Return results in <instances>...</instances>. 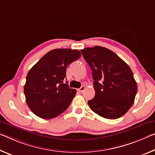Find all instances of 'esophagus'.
Masks as SVG:
<instances>
[{
    "instance_id": "34e87169",
    "label": "esophagus",
    "mask_w": 155,
    "mask_h": 155,
    "mask_svg": "<svg viewBox=\"0 0 155 155\" xmlns=\"http://www.w3.org/2000/svg\"><path fill=\"white\" fill-rule=\"evenodd\" d=\"M85 89V86H81V87L79 89H78V92H83V90H84Z\"/></svg>"
}]
</instances>
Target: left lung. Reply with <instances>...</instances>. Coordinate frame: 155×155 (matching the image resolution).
I'll return each mask as SVG.
<instances>
[{
	"instance_id": "1",
	"label": "left lung",
	"mask_w": 155,
	"mask_h": 155,
	"mask_svg": "<svg viewBox=\"0 0 155 155\" xmlns=\"http://www.w3.org/2000/svg\"><path fill=\"white\" fill-rule=\"evenodd\" d=\"M92 70L95 96L88 101L90 109L99 116L116 119L133 105L137 85L130 68L119 56L104 47L81 50Z\"/></svg>"
}]
</instances>
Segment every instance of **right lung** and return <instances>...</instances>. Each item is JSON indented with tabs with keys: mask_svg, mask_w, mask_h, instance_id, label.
<instances>
[{
	"mask_svg": "<svg viewBox=\"0 0 155 155\" xmlns=\"http://www.w3.org/2000/svg\"><path fill=\"white\" fill-rule=\"evenodd\" d=\"M81 56L77 50L55 49L45 54L29 70L24 94L34 114L42 119H53L68 108L77 90L65 82L66 69Z\"/></svg>",
	"mask_w": 155,
	"mask_h": 155,
	"instance_id": "add662e5",
	"label": "right lung"
}]
</instances>
